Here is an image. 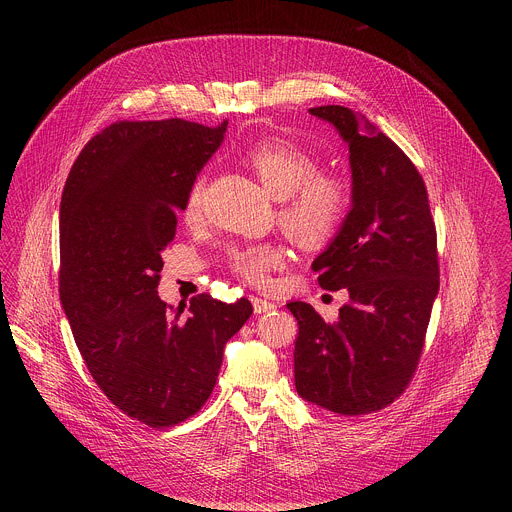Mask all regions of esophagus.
Segmentation results:
<instances>
[{
  "mask_svg": "<svg viewBox=\"0 0 512 512\" xmlns=\"http://www.w3.org/2000/svg\"><path fill=\"white\" fill-rule=\"evenodd\" d=\"M252 305H254V313H268L272 311L276 305L264 297H258V295H252Z\"/></svg>",
  "mask_w": 512,
  "mask_h": 512,
  "instance_id": "esophagus-1",
  "label": "esophagus"
}]
</instances>
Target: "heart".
I'll use <instances>...</instances> for the list:
<instances>
[{
	"label": "heart",
	"mask_w": 512,
	"mask_h": 512,
	"mask_svg": "<svg viewBox=\"0 0 512 512\" xmlns=\"http://www.w3.org/2000/svg\"><path fill=\"white\" fill-rule=\"evenodd\" d=\"M246 161L262 183L280 197V222L301 244L329 242L345 224L351 211L349 179L331 169H321L319 157L288 138L272 136L248 147ZM205 175H195L187 185L181 215L195 222L203 215ZM286 262L280 242H246L228 252V268L242 282L266 288L272 274Z\"/></svg>",
	"instance_id": "heart-1"
}]
</instances>
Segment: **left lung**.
<instances>
[{"label":"left lung","instance_id":"8db88e82","mask_svg":"<svg viewBox=\"0 0 512 512\" xmlns=\"http://www.w3.org/2000/svg\"><path fill=\"white\" fill-rule=\"evenodd\" d=\"M309 112L339 130L353 169V209L311 270L323 290L345 288L351 301L335 323L288 303L299 325L295 388L335 414H370L400 398L420 363L439 290L436 222L416 165L363 114Z\"/></svg>","mask_w":512,"mask_h":512}]
</instances>
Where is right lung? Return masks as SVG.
<instances>
[{
    "mask_svg": "<svg viewBox=\"0 0 512 512\" xmlns=\"http://www.w3.org/2000/svg\"><path fill=\"white\" fill-rule=\"evenodd\" d=\"M224 130L114 122L82 147L63 189L59 295L76 347L108 400L149 428L205 406L226 341L252 315L246 297L199 293L183 315L157 295L175 213Z\"/></svg>",
    "mask_w": 512,
    "mask_h": 512,
    "instance_id": "1",
    "label": "right lung"
}]
</instances>
